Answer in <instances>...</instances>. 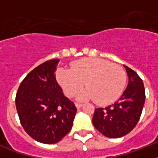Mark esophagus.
<instances>
[{"mask_svg":"<svg viewBox=\"0 0 158 158\" xmlns=\"http://www.w3.org/2000/svg\"><path fill=\"white\" fill-rule=\"evenodd\" d=\"M74 105H75V106H76V107L78 108V109H79V108H80L82 106H83V104H82V103H79V102H75V103H74Z\"/></svg>","mask_w":158,"mask_h":158,"instance_id":"obj_1","label":"esophagus"}]
</instances>
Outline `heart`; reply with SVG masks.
Here are the masks:
<instances>
[{
	"label": "heart",
	"instance_id": "1",
	"mask_svg": "<svg viewBox=\"0 0 158 158\" xmlns=\"http://www.w3.org/2000/svg\"><path fill=\"white\" fill-rule=\"evenodd\" d=\"M56 79L64 94L74 97L85 85V90L78 95L79 100H95L98 105H108L122 94L126 84V74L120 64L98 58H84L71 64V70L59 69Z\"/></svg>",
	"mask_w": 158,
	"mask_h": 158
}]
</instances>
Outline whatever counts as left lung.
I'll return each mask as SVG.
<instances>
[{
    "label": "left lung",
    "mask_w": 158,
    "mask_h": 158,
    "mask_svg": "<svg viewBox=\"0 0 158 158\" xmlns=\"http://www.w3.org/2000/svg\"><path fill=\"white\" fill-rule=\"evenodd\" d=\"M129 83L118 101L105 108H96L93 117L94 127L106 137L125 136L136 126L145 102L143 83L138 74L126 65Z\"/></svg>",
    "instance_id": "left-lung-1"
}]
</instances>
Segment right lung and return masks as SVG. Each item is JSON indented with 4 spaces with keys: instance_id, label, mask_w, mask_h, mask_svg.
<instances>
[{
    "instance_id": "1",
    "label": "right lung",
    "mask_w": 158,
    "mask_h": 158,
    "mask_svg": "<svg viewBox=\"0 0 158 158\" xmlns=\"http://www.w3.org/2000/svg\"><path fill=\"white\" fill-rule=\"evenodd\" d=\"M60 60H50L29 72L15 97L19 118L30 137L52 144L70 131L77 108L64 96L55 72Z\"/></svg>"
}]
</instances>
